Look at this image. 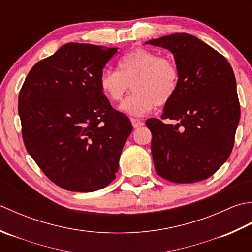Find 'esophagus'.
<instances>
[{
  "mask_svg": "<svg viewBox=\"0 0 252 252\" xmlns=\"http://www.w3.org/2000/svg\"><path fill=\"white\" fill-rule=\"evenodd\" d=\"M131 122H132V126L134 129H137V127H141L144 126V122L138 120V119H134V118H131Z\"/></svg>",
  "mask_w": 252,
  "mask_h": 252,
  "instance_id": "1",
  "label": "esophagus"
}]
</instances>
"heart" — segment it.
<instances>
[{"label":"heart","mask_w":252,"mask_h":252,"mask_svg":"<svg viewBox=\"0 0 252 252\" xmlns=\"http://www.w3.org/2000/svg\"><path fill=\"white\" fill-rule=\"evenodd\" d=\"M119 70H105L99 79L101 92L112 103H119L132 87L120 109L133 117L151 112L155 105L167 104L179 84V69L170 58L160 57L146 49H135L123 55L118 63Z\"/></svg>","instance_id":"b5f03b06"}]
</instances>
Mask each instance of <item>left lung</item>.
<instances>
[{"label": "left lung", "mask_w": 252, "mask_h": 252, "mask_svg": "<svg viewBox=\"0 0 252 252\" xmlns=\"http://www.w3.org/2000/svg\"><path fill=\"white\" fill-rule=\"evenodd\" d=\"M145 44L169 50L180 73L176 92L161 116L175 125L156 118L146 121L156 172L174 183L210 178L231 155L240 118L233 69L220 53L189 33Z\"/></svg>", "instance_id": "obj_1"}]
</instances>
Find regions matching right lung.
<instances>
[{
    "label": "right lung",
    "mask_w": 252,
    "mask_h": 252,
    "mask_svg": "<svg viewBox=\"0 0 252 252\" xmlns=\"http://www.w3.org/2000/svg\"><path fill=\"white\" fill-rule=\"evenodd\" d=\"M118 47L67 43L36 63L18 98L25 146L53 183L89 192L116 178L129 118L112 108L99 87Z\"/></svg>",
    "instance_id": "obj_1"
}]
</instances>
